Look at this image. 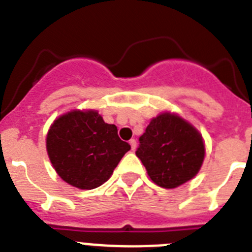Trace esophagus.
Returning <instances> with one entry per match:
<instances>
[{
	"label": "esophagus",
	"instance_id": "1",
	"mask_svg": "<svg viewBox=\"0 0 252 252\" xmlns=\"http://www.w3.org/2000/svg\"><path fill=\"white\" fill-rule=\"evenodd\" d=\"M130 145H131V150H135V149H136V140L135 139H131L130 140Z\"/></svg>",
	"mask_w": 252,
	"mask_h": 252
}]
</instances>
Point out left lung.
Here are the masks:
<instances>
[{"mask_svg":"<svg viewBox=\"0 0 252 252\" xmlns=\"http://www.w3.org/2000/svg\"><path fill=\"white\" fill-rule=\"evenodd\" d=\"M136 157L154 183L177 188L195 177L204 159L202 136L177 115L162 113L153 119L139 139Z\"/></svg>","mask_w":252,"mask_h":252,"instance_id":"1","label":"left lung"}]
</instances>
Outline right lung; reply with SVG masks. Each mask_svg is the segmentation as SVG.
<instances>
[{
    "label": "right lung",
    "mask_w": 252,
    "mask_h": 252,
    "mask_svg": "<svg viewBox=\"0 0 252 252\" xmlns=\"http://www.w3.org/2000/svg\"><path fill=\"white\" fill-rule=\"evenodd\" d=\"M131 149L97 111H72L50 126L46 150L59 177L79 189H94L112 175Z\"/></svg>",
    "instance_id": "1"
}]
</instances>
